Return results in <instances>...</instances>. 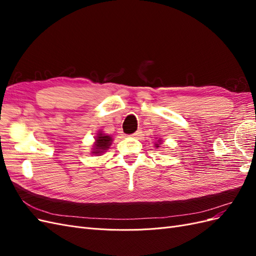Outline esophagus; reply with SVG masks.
Wrapping results in <instances>:
<instances>
[{"instance_id": "34e87169", "label": "esophagus", "mask_w": 256, "mask_h": 256, "mask_svg": "<svg viewBox=\"0 0 256 256\" xmlns=\"http://www.w3.org/2000/svg\"><path fill=\"white\" fill-rule=\"evenodd\" d=\"M142 136V130L138 129V130L136 131L134 134H131V138H138V136Z\"/></svg>"}]
</instances>
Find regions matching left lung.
Wrapping results in <instances>:
<instances>
[{"label":"left lung","mask_w":256,"mask_h":256,"mask_svg":"<svg viewBox=\"0 0 256 256\" xmlns=\"http://www.w3.org/2000/svg\"><path fill=\"white\" fill-rule=\"evenodd\" d=\"M161 144H162V140H161V138H159V140H158L156 143H154V147H156V148H158V147H159Z\"/></svg>","instance_id":"obj_1"}]
</instances>
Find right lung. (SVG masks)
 <instances>
[{
	"mask_svg": "<svg viewBox=\"0 0 256 256\" xmlns=\"http://www.w3.org/2000/svg\"><path fill=\"white\" fill-rule=\"evenodd\" d=\"M112 142L113 138L111 136L104 134L102 131H98L97 136H95V142L92 144V154H96V156H102L104 152L110 148Z\"/></svg>",
	"mask_w": 256,
	"mask_h": 256,
	"instance_id": "add662e5",
	"label": "right lung"
}]
</instances>
